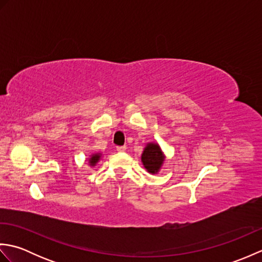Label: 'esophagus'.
I'll list each match as a JSON object with an SVG mask.
<instances>
[{
	"label": "esophagus",
	"mask_w": 262,
	"mask_h": 262,
	"mask_svg": "<svg viewBox=\"0 0 262 262\" xmlns=\"http://www.w3.org/2000/svg\"><path fill=\"white\" fill-rule=\"evenodd\" d=\"M117 151L118 152H125L126 151V146H117Z\"/></svg>",
	"instance_id": "esophagus-1"
}]
</instances>
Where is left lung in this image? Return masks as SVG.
I'll list each match as a JSON object with an SVG mask.
<instances>
[{
	"label": "left lung",
	"mask_w": 262,
	"mask_h": 262,
	"mask_svg": "<svg viewBox=\"0 0 262 262\" xmlns=\"http://www.w3.org/2000/svg\"><path fill=\"white\" fill-rule=\"evenodd\" d=\"M141 161L148 173L157 174L164 164L165 155L158 143L149 142L141 155Z\"/></svg>",
	"instance_id": "left-lung-1"
}]
</instances>
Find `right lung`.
<instances>
[{
	"label": "right lung",
	"mask_w": 262,
	"mask_h": 262,
	"mask_svg": "<svg viewBox=\"0 0 262 262\" xmlns=\"http://www.w3.org/2000/svg\"><path fill=\"white\" fill-rule=\"evenodd\" d=\"M101 157H102L101 153H92L90 157L88 158L89 165H90L91 168H93V166H96L97 163L100 161V159H101Z\"/></svg>",
	"instance_id": "right-lung-1"
}]
</instances>
